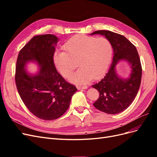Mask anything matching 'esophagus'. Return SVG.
<instances>
[{"label": "esophagus", "instance_id": "esophagus-1", "mask_svg": "<svg viewBox=\"0 0 157 157\" xmlns=\"http://www.w3.org/2000/svg\"><path fill=\"white\" fill-rule=\"evenodd\" d=\"M87 88H88V86H77V89H78V90H83V89H86Z\"/></svg>", "mask_w": 157, "mask_h": 157}]
</instances>
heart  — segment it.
I'll list each match as a JSON object with an SVG mask.
<instances>
[{"mask_svg":"<svg viewBox=\"0 0 157 157\" xmlns=\"http://www.w3.org/2000/svg\"><path fill=\"white\" fill-rule=\"evenodd\" d=\"M65 52H56L54 55L56 67L65 78H69L76 69L80 68L70 80L76 84H85L96 79L105 73L113 56L111 42L105 37L76 35L65 42Z\"/></svg>","mask_w":157,"mask_h":157,"instance_id":"b5f03b06","label":"heart"}]
</instances>
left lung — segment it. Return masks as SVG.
Masks as SVG:
<instances>
[{
    "instance_id": "obj_1",
    "label": "left lung",
    "mask_w": 157,
    "mask_h": 157,
    "mask_svg": "<svg viewBox=\"0 0 157 157\" xmlns=\"http://www.w3.org/2000/svg\"><path fill=\"white\" fill-rule=\"evenodd\" d=\"M95 34L105 35L110 40L114 56L108 72L92 86L99 93V98L93 105L99 111L115 115L129 107L138 92L142 73L140 56L136 46L124 36L105 30L94 31L91 35ZM121 60H127L132 69L130 77L127 79L118 78L116 73V65Z\"/></svg>"
}]
</instances>
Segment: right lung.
I'll use <instances>...</instances> for the list:
<instances>
[{"mask_svg": "<svg viewBox=\"0 0 157 157\" xmlns=\"http://www.w3.org/2000/svg\"><path fill=\"white\" fill-rule=\"evenodd\" d=\"M58 41L54 35H36L21 49L16 61L15 80L20 98L32 114L45 121L62 116L77 90L56 69L54 54ZM31 60L40 66L37 75L26 72L25 65Z\"/></svg>", "mask_w": 157, "mask_h": 157, "instance_id": "obj_1", "label": "right lung"}]
</instances>
